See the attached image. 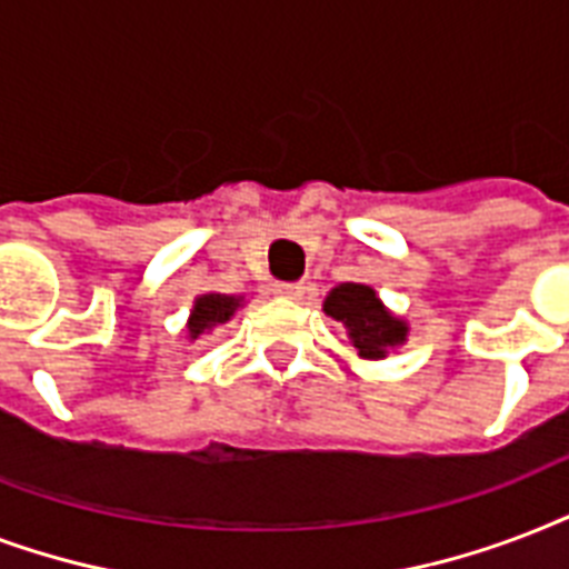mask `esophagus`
<instances>
[{
  "label": "esophagus",
  "instance_id": "obj_1",
  "mask_svg": "<svg viewBox=\"0 0 569 569\" xmlns=\"http://www.w3.org/2000/svg\"><path fill=\"white\" fill-rule=\"evenodd\" d=\"M272 293L281 299H293V302H297V299L306 297V284H302V281H288V284H276Z\"/></svg>",
  "mask_w": 569,
  "mask_h": 569
}]
</instances>
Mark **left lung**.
Segmentation results:
<instances>
[{"label": "left lung", "mask_w": 569, "mask_h": 569, "mask_svg": "<svg viewBox=\"0 0 569 569\" xmlns=\"http://www.w3.org/2000/svg\"><path fill=\"white\" fill-rule=\"evenodd\" d=\"M323 311L345 326L359 359L380 362L391 350L407 345L409 323L391 308H386V302L371 284H362V281L335 284L326 293Z\"/></svg>", "instance_id": "left-lung-1"}]
</instances>
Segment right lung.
<instances>
[{"instance_id":"right-lung-1","label":"right lung","mask_w":569,"mask_h":569,"mask_svg":"<svg viewBox=\"0 0 569 569\" xmlns=\"http://www.w3.org/2000/svg\"><path fill=\"white\" fill-rule=\"evenodd\" d=\"M246 299L234 297V293H216V290H207V293H198L192 308H189L187 320V341H198V338H207L213 335L216 326L234 320V315L243 308Z\"/></svg>"}]
</instances>
